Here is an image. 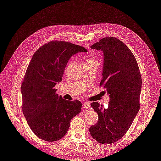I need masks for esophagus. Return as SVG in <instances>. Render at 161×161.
I'll list each match as a JSON object with an SVG mask.
<instances>
[{
  "instance_id": "esophagus-1",
  "label": "esophagus",
  "mask_w": 161,
  "mask_h": 161,
  "mask_svg": "<svg viewBox=\"0 0 161 161\" xmlns=\"http://www.w3.org/2000/svg\"><path fill=\"white\" fill-rule=\"evenodd\" d=\"M82 106L85 109H89L91 107V104L89 103H87V102H85V103H82Z\"/></svg>"
}]
</instances>
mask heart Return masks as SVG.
<instances>
[{
    "mask_svg": "<svg viewBox=\"0 0 161 161\" xmlns=\"http://www.w3.org/2000/svg\"><path fill=\"white\" fill-rule=\"evenodd\" d=\"M92 61H97L95 59H93V58H91V59H88L85 61V62H92Z\"/></svg>",
    "mask_w": 161,
    "mask_h": 161,
    "instance_id": "b5f03b06",
    "label": "heart"
}]
</instances>
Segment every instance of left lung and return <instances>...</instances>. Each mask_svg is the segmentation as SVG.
<instances>
[{"label": "left lung", "mask_w": 161, "mask_h": 161, "mask_svg": "<svg viewBox=\"0 0 161 161\" xmlns=\"http://www.w3.org/2000/svg\"><path fill=\"white\" fill-rule=\"evenodd\" d=\"M91 47L103 52L100 86L103 85L110 101L107 109L97 102L91 104L99 120L91 126L89 131L97 142L108 144L123 137L137 115L142 77L132 52L118 38H103Z\"/></svg>", "instance_id": "left-lung-1"}]
</instances>
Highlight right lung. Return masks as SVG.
<instances>
[{
	"label": "right lung",
	"mask_w": 161,
	"mask_h": 161,
	"mask_svg": "<svg viewBox=\"0 0 161 161\" xmlns=\"http://www.w3.org/2000/svg\"><path fill=\"white\" fill-rule=\"evenodd\" d=\"M79 52L87 50L70 42L52 41L35 52L27 67L21 85L22 110L33 132L43 140L64 137L71 119L81 111L79 101L64 99L54 89L70 58Z\"/></svg>",
	"instance_id": "add662e5"
}]
</instances>
